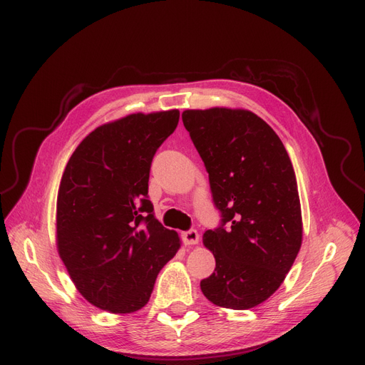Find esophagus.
I'll use <instances>...</instances> for the list:
<instances>
[{
	"label": "esophagus",
	"mask_w": 365,
	"mask_h": 365,
	"mask_svg": "<svg viewBox=\"0 0 365 365\" xmlns=\"http://www.w3.org/2000/svg\"><path fill=\"white\" fill-rule=\"evenodd\" d=\"M182 240L186 245H195L200 241V235L195 229H190V231H186L182 234Z\"/></svg>",
	"instance_id": "obj_1"
}]
</instances>
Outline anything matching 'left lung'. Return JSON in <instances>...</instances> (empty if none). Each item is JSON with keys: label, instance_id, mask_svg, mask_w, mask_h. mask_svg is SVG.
I'll list each match as a JSON object with an SVG mask.
<instances>
[{"label": "left lung", "instance_id": "8db88e82", "mask_svg": "<svg viewBox=\"0 0 365 365\" xmlns=\"http://www.w3.org/2000/svg\"><path fill=\"white\" fill-rule=\"evenodd\" d=\"M182 120L223 217L202 235L216 267L201 292L220 308H255L279 289L302 245L293 164L278 134L252 110L186 109Z\"/></svg>", "mask_w": 365, "mask_h": 365}]
</instances>
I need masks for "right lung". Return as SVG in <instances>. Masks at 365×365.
<instances>
[{
	"label": "right lung",
	"mask_w": 365,
	"mask_h": 365,
	"mask_svg": "<svg viewBox=\"0 0 365 365\" xmlns=\"http://www.w3.org/2000/svg\"><path fill=\"white\" fill-rule=\"evenodd\" d=\"M179 110L136 112L94 128L71 155L57 192L56 245L81 296L110 314L149 302L180 238L153 217L148 180L153 155Z\"/></svg>",
	"instance_id": "1"
}]
</instances>
